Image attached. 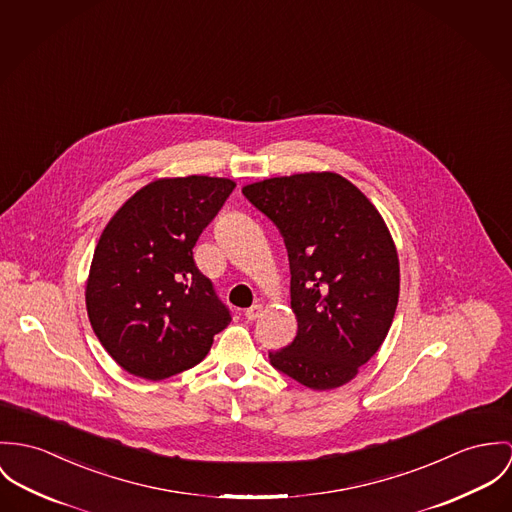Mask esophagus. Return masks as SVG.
Masks as SVG:
<instances>
[{"label":"esophagus","instance_id":"esophagus-1","mask_svg":"<svg viewBox=\"0 0 512 512\" xmlns=\"http://www.w3.org/2000/svg\"><path fill=\"white\" fill-rule=\"evenodd\" d=\"M261 314H263V304H253L251 308H247V310H245V318H247L249 322L257 320Z\"/></svg>","mask_w":512,"mask_h":512}]
</instances>
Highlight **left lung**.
<instances>
[{
    "mask_svg": "<svg viewBox=\"0 0 512 512\" xmlns=\"http://www.w3.org/2000/svg\"><path fill=\"white\" fill-rule=\"evenodd\" d=\"M283 235L296 338L269 351L273 367L314 391L349 383L387 338L400 288L398 255L379 210L336 172L243 186Z\"/></svg>",
    "mask_w": 512,
    "mask_h": 512,
    "instance_id": "obj_1",
    "label": "left lung"
}]
</instances>
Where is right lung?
<instances>
[{
    "mask_svg": "<svg viewBox=\"0 0 512 512\" xmlns=\"http://www.w3.org/2000/svg\"><path fill=\"white\" fill-rule=\"evenodd\" d=\"M235 182L159 178L137 190L100 235L86 283L94 334L127 373L161 381L200 363L229 310L192 257Z\"/></svg>",
    "mask_w": 512,
    "mask_h": 512,
    "instance_id": "obj_1",
    "label": "right lung"
}]
</instances>
